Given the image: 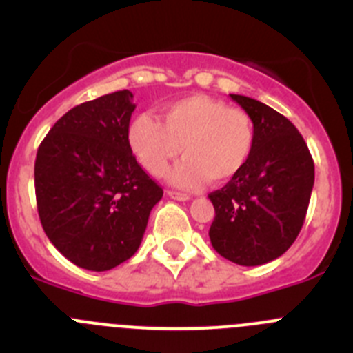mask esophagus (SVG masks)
<instances>
[{
	"mask_svg": "<svg viewBox=\"0 0 353 353\" xmlns=\"http://www.w3.org/2000/svg\"><path fill=\"white\" fill-rule=\"evenodd\" d=\"M167 195L174 200H179V202H186V200H190V195H186V193H181V192H174V190H167Z\"/></svg>",
	"mask_w": 353,
	"mask_h": 353,
	"instance_id": "obj_1",
	"label": "esophagus"
}]
</instances>
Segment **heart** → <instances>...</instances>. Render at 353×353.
<instances>
[{
	"instance_id": "heart-1",
	"label": "heart",
	"mask_w": 353,
	"mask_h": 353,
	"mask_svg": "<svg viewBox=\"0 0 353 353\" xmlns=\"http://www.w3.org/2000/svg\"><path fill=\"white\" fill-rule=\"evenodd\" d=\"M127 139L151 176H161L183 153L170 181L196 188L209 179L226 183L242 170L251 154L252 123L239 108L207 95H190L163 106L161 121L150 113L137 114L128 125Z\"/></svg>"
}]
</instances>
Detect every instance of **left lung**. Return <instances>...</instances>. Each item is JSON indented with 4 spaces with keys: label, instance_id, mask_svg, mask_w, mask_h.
Listing matches in <instances>:
<instances>
[{
    "label": "left lung",
    "instance_id": "left-lung-1",
    "mask_svg": "<svg viewBox=\"0 0 353 353\" xmlns=\"http://www.w3.org/2000/svg\"><path fill=\"white\" fill-rule=\"evenodd\" d=\"M254 127L251 154L235 177L209 195L210 243L223 258L258 266L284 254L305 223L315 167L298 128L273 108L232 94Z\"/></svg>",
    "mask_w": 353,
    "mask_h": 353
}]
</instances>
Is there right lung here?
<instances>
[{"instance_id": "add662e5", "label": "right lung", "mask_w": 353, "mask_h": 353, "mask_svg": "<svg viewBox=\"0 0 353 353\" xmlns=\"http://www.w3.org/2000/svg\"><path fill=\"white\" fill-rule=\"evenodd\" d=\"M130 90L69 110L39 144L34 188L39 221L62 256L106 272L136 254L163 190L137 163L127 132Z\"/></svg>"}]
</instances>
